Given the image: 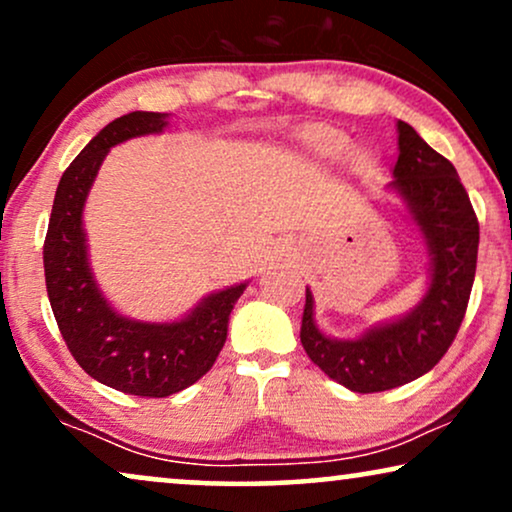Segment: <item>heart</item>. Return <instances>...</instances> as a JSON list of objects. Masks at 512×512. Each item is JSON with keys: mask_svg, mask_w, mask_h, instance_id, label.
<instances>
[{"mask_svg": "<svg viewBox=\"0 0 512 512\" xmlns=\"http://www.w3.org/2000/svg\"><path fill=\"white\" fill-rule=\"evenodd\" d=\"M302 144L309 153L323 160H342L349 151V139L338 129L312 127L302 134Z\"/></svg>", "mask_w": 512, "mask_h": 512, "instance_id": "heart-1", "label": "heart"}]
</instances>
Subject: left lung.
<instances>
[{
    "label": "left lung",
    "mask_w": 512,
    "mask_h": 512,
    "mask_svg": "<svg viewBox=\"0 0 512 512\" xmlns=\"http://www.w3.org/2000/svg\"><path fill=\"white\" fill-rule=\"evenodd\" d=\"M399 158L387 189L397 193L428 250V288L411 312L357 338H331L314 321L307 288L300 340L309 359L352 392H385L420 378L444 357L468 309L480 224L456 167L397 120Z\"/></svg>",
    "instance_id": "8db88e82"
}]
</instances>
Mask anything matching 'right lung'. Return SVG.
Returning <instances> with one entry per match:
<instances>
[{
	"mask_svg": "<svg viewBox=\"0 0 512 512\" xmlns=\"http://www.w3.org/2000/svg\"><path fill=\"white\" fill-rule=\"evenodd\" d=\"M167 120V113L134 111L108 122L58 181L44 241L49 302L70 354L94 380L137 397H170L203 378L248 288L243 281L215 290L177 321H139L120 314L96 283L82 219L96 174L113 146L160 134Z\"/></svg>",
	"mask_w": 512,
	"mask_h": 512,
	"instance_id": "right-lung-1",
	"label": "right lung"
}]
</instances>
